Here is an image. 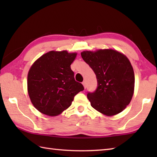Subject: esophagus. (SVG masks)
<instances>
[{"label":"esophagus","mask_w":157,"mask_h":157,"mask_svg":"<svg viewBox=\"0 0 157 157\" xmlns=\"http://www.w3.org/2000/svg\"><path fill=\"white\" fill-rule=\"evenodd\" d=\"M82 84L84 85V88H86V87H87V85H86V81H84L82 82Z\"/></svg>","instance_id":"1"}]
</instances>
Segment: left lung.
I'll return each mask as SVG.
<instances>
[{
    "label": "left lung",
    "instance_id": "8db88e82",
    "mask_svg": "<svg viewBox=\"0 0 157 157\" xmlns=\"http://www.w3.org/2000/svg\"><path fill=\"white\" fill-rule=\"evenodd\" d=\"M81 55L97 79L96 90L87 94L91 106L108 116L123 111L131 101L134 90V72L128 59L111 49L84 51Z\"/></svg>",
    "mask_w": 157,
    "mask_h": 157
}]
</instances>
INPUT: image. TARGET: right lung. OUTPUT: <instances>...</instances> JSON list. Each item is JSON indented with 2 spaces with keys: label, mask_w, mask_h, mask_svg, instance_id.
I'll list each match as a JSON object with an SVG mask.
<instances>
[{
  "label": "right lung",
  "mask_w": 157,
  "mask_h": 157,
  "mask_svg": "<svg viewBox=\"0 0 157 157\" xmlns=\"http://www.w3.org/2000/svg\"><path fill=\"white\" fill-rule=\"evenodd\" d=\"M76 53L50 51L40 57L28 75V90L34 107L43 114L56 116L71 106L84 88L76 82L71 65Z\"/></svg>",
  "instance_id": "add662e5"
}]
</instances>
